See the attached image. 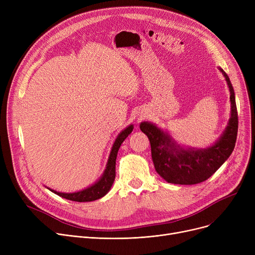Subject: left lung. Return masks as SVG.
I'll list each match as a JSON object with an SVG mask.
<instances>
[{
	"mask_svg": "<svg viewBox=\"0 0 255 255\" xmlns=\"http://www.w3.org/2000/svg\"><path fill=\"white\" fill-rule=\"evenodd\" d=\"M230 88L231 118L222 135L207 149L184 148L168 133L150 122H141L140 130L151 143L152 159L156 171L166 182L194 185L208 180L233 153L238 134V112L235 91L230 77L219 68Z\"/></svg>",
	"mask_w": 255,
	"mask_h": 255,
	"instance_id": "left-lung-1",
	"label": "left lung"
}]
</instances>
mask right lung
<instances>
[{"mask_svg":"<svg viewBox=\"0 0 255 255\" xmlns=\"http://www.w3.org/2000/svg\"><path fill=\"white\" fill-rule=\"evenodd\" d=\"M132 130H133V125H130L127 128H125L122 132H120V134L117 136L113 144V148H112L109 160H107V164L103 175L95 184H93L92 186L88 187V188L84 190H80L73 193H62L49 188L48 189L51 192L56 193L57 195L62 196L63 198L73 200V202H78V203L93 202V200H96L103 197L112 188L116 178V159H117L118 151L120 149L121 144H122V142L132 132Z\"/></svg>","mask_w":255,"mask_h":255,"instance_id":"obj_1","label":"right lung"}]
</instances>
